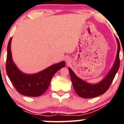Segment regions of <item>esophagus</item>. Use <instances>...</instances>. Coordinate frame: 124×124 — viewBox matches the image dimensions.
<instances>
[{"mask_svg":"<svg viewBox=\"0 0 124 124\" xmlns=\"http://www.w3.org/2000/svg\"><path fill=\"white\" fill-rule=\"evenodd\" d=\"M66 62L67 63H69L71 62V59L70 58H67L66 59Z\"/></svg>","mask_w":124,"mask_h":124,"instance_id":"34e87169","label":"esophagus"}]
</instances>
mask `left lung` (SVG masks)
Segmentation results:
<instances>
[{
    "instance_id": "left-lung-1",
    "label": "left lung",
    "mask_w": 124,
    "mask_h": 124,
    "mask_svg": "<svg viewBox=\"0 0 124 124\" xmlns=\"http://www.w3.org/2000/svg\"><path fill=\"white\" fill-rule=\"evenodd\" d=\"M118 44V50L113 67L112 68L108 74L106 76L101 82L96 84H88L79 78L75 75L73 71L69 68L70 77L73 83L74 91L79 96L83 98H93L102 95L106 93L111 85L114 79L116 73L118 71L120 66V58H119V52H120V43L119 40L117 38Z\"/></svg>"
}]
</instances>
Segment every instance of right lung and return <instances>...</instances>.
Instances as JSON below:
<instances>
[{"instance_id":"right-lung-1","label":"right lung","mask_w":124,"mask_h":124,"mask_svg":"<svg viewBox=\"0 0 124 124\" xmlns=\"http://www.w3.org/2000/svg\"><path fill=\"white\" fill-rule=\"evenodd\" d=\"M12 38L7 45V55L6 60V72L11 83L17 92L30 97H38L42 95L48 89L51 78L59 70L65 66L62 61L53 64L40 73L34 74H25L20 72L14 63L10 51Z\"/></svg>"}]
</instances>
